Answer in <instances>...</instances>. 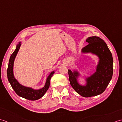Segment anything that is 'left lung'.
<instances>
[{"label": "left lung", "mask_w": 122, "mask_h": 122, "mask_svg": "<svg viewBox=\"0 0 122 122\" xmlns=\"http://www.w3.org/2000/svg\"><path fill=\"white\" fill-rule=\"evenodd\" d=\"M89 44L81 51V54H91L97 56V64L95 72L89 76L83 75L78 70H68L71 85L76 92L84 97L101 94L108 86L113 75V57L107 44L97 36L87 38ZM81 78L85 81L81 84L78 81Z\"/></svg>", "instance_id": "left-lung-1"}]
</instances>
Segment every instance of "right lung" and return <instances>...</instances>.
Wrapping results in <instances>:
<instances>
[{
    "label": "right lung",
    "instance_id": "add662e5",
    "mask_svg": "<svg viewBox=\"0 0 122 122\" xmlns=\"http://www.w3.org/2000/svg\"><path fill=\"white\" fill-rule=\"evenodd\" d=\"M21 42V41H20L19 44L16 45L15 50L10 56L7 69L8 80L13 90L20 97L29 100H37L41 98L49 88L50 83V79L52 75L54 74L55 71H52L47 76L45 85L41 88L36 89L32 87L24 86L20 83L15 78V75H14L13 66L16 56L18 54L22 45Z\"/></svg>",
    "mask_w": 122,
    "mask_h": 122
}]
</instances>
